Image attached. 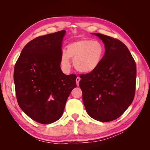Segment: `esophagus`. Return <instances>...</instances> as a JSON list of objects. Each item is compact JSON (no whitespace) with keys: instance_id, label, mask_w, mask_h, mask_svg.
Instances as JSON below:
<instances>
[{"instance_id":"obj_1","label":"esophagus","mask_w":150,"mask_h":150,"mask_svg":"<svg viewBox=\"0 0 150 150\" xmlns=\"http://www.w3.org/2000/svg\"><path fill=\"white\" fill-rule=\"evenodd\" d=\"M80 80H81L80 78H79V77H77V78H76V84H77V86H78V85H79V81H80Z\"/></svg>"}]
</instances>
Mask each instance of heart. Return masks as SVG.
I'll use <instances>...</instances> for the list:
<instances>
[{
    "mask_svg": "<svg viewBox=\"0 0 150 150\" xmlns=\"http://www.w3.org/2000/svg\"><path fill=\"white\" fill-rule=\"evenodd\" d=\"M104 47L97 40L79 39L67 44L66 51L61 57L62 67L66 71L71 68L69 58L74 60L75 69L82 73H90L96 70L104 56Z\"/></svg>",
    "mask_w": 150,
    "mask_h": 150,
    "instance_id": "b5f03b06",
    "label": "heart"
}]
</instances>
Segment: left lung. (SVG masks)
<instances>
[{
	"instance_id": "left-lung-1",
	"label": "left lung",
	"mask_w": 150,
	"mask_h": 150,
	"mask_svg": "<svg viewBox=\"0 0 150 150\" xmlns=\"http://www.w3.org/2000/svg\"><path fill=\"white\" fill-rule=\"evenodd\" d=\"M94 34L104 42L105 52L96 70L80 75L79 87L88 114L96 120L108 122L120 117L133 102L137 66L120 40Z\"/></svg>"
}]
</instances>
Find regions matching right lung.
<instances>
[{
	"mask_svg": "<svg viewBox=\"0 0 150 150\" xmlns=\"http://www.w3.org/2000/svg\"><path fill=\"white\" fill-rule=\"evenodd\" d=\"M66 31L36 38L22 50L15 64L13 80L19 106L31 119L50 124L62 116L75 74L61 69L62 41Z\"/></svg>",
	"mask_w": 150,
	"mask_h": 150,
	"instance_id": "add662e5",
	"label": "right lung"
}]
</instances>
